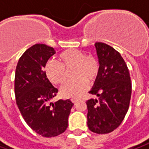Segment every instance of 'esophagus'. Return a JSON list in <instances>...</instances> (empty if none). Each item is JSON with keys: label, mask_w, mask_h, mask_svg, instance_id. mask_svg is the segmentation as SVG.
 <instances>
[{"label": "esophagus", "mask_w": 149, "mask_h": 149, "mask_svg": "<svg viewBox=\"0 0 149 149\" xmlns=\"http://www.w3.org/2000/svg\"><path fill=\"white\" fill-rule=\"evenodd\" d=\"M72 102H74L75 104H76V103L77 102V101H78V99H77V98H72Z\"/></svg>", "instance_id": "esophagus-1"}]
</instances>
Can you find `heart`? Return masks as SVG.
<instances>
[{"label": "heart", "instance_id": "b5f03b06", "mask_svg": "<svg viewBox=\"0 0 149 149\" xmlns=\"http://www.w3.org/2000/svg\"><path fill=\"white\" fill-rule=\"evenodd\" d=\"M76 77L62 87L65 97H77L87 90V82L97 79L100 72V63L93 55H86L77 49H68L57 56L56 61H49L45 66V73L55 85H62L68 78V71Z\"/></svg>", "mask_w": 149, "mask_h": 149}]
</instances>
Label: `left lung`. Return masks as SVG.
Instances as JSON below:
<instances>
[{"label":"left lung","mask_w":149,"mask_h":149,"mask_svg":"<svg viewBox=\"0 0 149 149\" xmlns=\"http://www.w3.org/2000/svg\"><path fill=\"white\" fill-rule=\"evenodd\" d=\"M100 72L89 93L97 97L86 102L87 126L96 133L113 132L128 110L132 83L128 68L120 53L109 45L96 42Z\"/></svg>","instance_id":"left-lung-1"}]
</instances>
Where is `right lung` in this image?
I'll return each mask as SVG.
<instances>
[{"mask_svg":"<svg viewBox=\"0 0 149 149\" xmlns=\"http://www.w3.org/2000/svg\"><path fill=\"white\" fill-rule=\"evenodd\" d=\"M56 53L53 47L35 44L20 57L15 74L16 105L27 125L42 137L52 138L64 133L74 105L70 99L50 100L58 93L50 82L44 68Z\"/></svg>","mask_w":149,"mask_h":149,"instance_id":"1","label":"right lung"}]
</instances>
